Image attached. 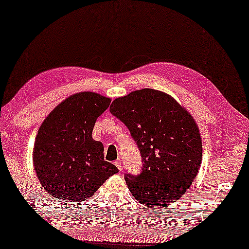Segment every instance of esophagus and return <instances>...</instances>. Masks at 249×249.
<instances>
[{
	"label": "esophagus",
	"instance_id": "34e87169",
	"mask_svg": "<svg viewBox=\"0 0 249 249\" xmlns=\"http://www.w3.org/2000/svg\"><path fill=\"white\" fill-rule=\"evenodd\" d=\"M115 165L117 166V168H118V170H122V168H124V166H122V163H121V161L120 160H118V161H116L115 162Z\"/></svg>",
	"mask_w": 249,
	"mask_h": 249
}]
</instances>
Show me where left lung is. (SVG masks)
Instances as JSON below:
<instances>
[{"mask_svg": "<svg viewBox=\"0 0 249 249\" xmlns=\"http://www.w3.org/2000/svg\"><path fill=\"white\" fill-rule=\"evenodd\" d=\"M110 112L127 125L143 168L124 180L138 202L162 209L192 184L202 163V138L194 118L168 93L144 88L112 101Z\"/></svg>", "mask_w": 249, "mask_h": 249, "instance_id": "8db88e82", "label": "left lung"}]
</instances>
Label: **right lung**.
Listing matches in <instances>:
<instances>
[{"mask_svg":"<svg viewBox=\"0 0 249 249\" xmlns=\"http://www.w3.org/2000/svg\"><path fill=\"white\" fill-rule=\"evenodd\" d=\"M111 99L81 91L63 100L43 121L35 138L33 163L40 184L58 202L87 201L118 172L105 161L104 144L92 139L97 118Z\"/></svg>","mask_w":249,"mask_h":249,"instance_id":"obj_1","label":"right lung"}]
</instances>
